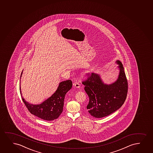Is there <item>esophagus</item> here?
I'll list each match as a JSON object with an SVG mask.
<instances>
[{
    "instance_id": "1",
    "label": "esophagus",
    "mask_w": 153,
    "mask_h": 153,
    "mask_svg": "<svg viewBox=\"0 0 153 153\" xmlns=\"http://www.w3.org/2000/svg\"><path fill=\"white\" fill-rule=\"evenodd\" d=\"M73 85H74V86H75L76 88H79L80 87V84H79L78 82H75Z\"/></svg>"
}]
</instances>
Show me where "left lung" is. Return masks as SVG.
<instances>
[{"mask_svg": "<svg viewBox=\"0 0 153 153\" xmlns=\"http://www.w3.org/2000/svg\"><path fill=\"white\" fill-rule=\"evenodd\" d=\"M120 70L117 80L109 85L104 83L99 74H88L89 77L82 83L89 97L87 110L91 116L102 118L111 114L121 107L126 98L128 82L123 64L119 60Z\"/></svg>", "mask_w": 153, "mask_h": 153, "instance_id": "8db88e82", "label": "left lung"}]
</instances>
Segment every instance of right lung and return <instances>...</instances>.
Listing matches in <instances>:
<instances>
[{
  "label": "right lung",
  "mask_w": 153,
  "mask_h": 153,
  "mask_svg": "<svg viewBox=\"0 0 153 153\" xmlns=\"http://www.w3.org/2000/svg\"><path fill=\"white\" fill-rule=\"evenodd\" d=\"M22 73L23 72L21 73V78ZM72 87V81L71 80L61 82L56 92L39 105H33L26 102L21 93L20 85L19 90L23 102L30 113L44 120L53 121L57 119L62 112L65 96Z\"/></svg>",
  "instance_id": "obj_1"
}]
</instances>
